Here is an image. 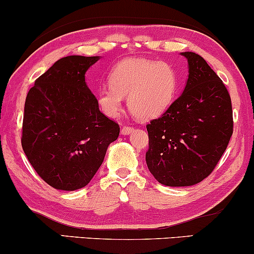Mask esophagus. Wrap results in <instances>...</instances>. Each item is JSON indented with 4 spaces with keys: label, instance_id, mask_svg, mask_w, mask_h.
<instances>
[{
    "label": "esophagus",
    "instance_id": "esophagus-1",
    "mask_svg": "<svg viewBox=\"0 0 254 254\" xmlns=\"http://www.w3.org/2000/svg\"><path fill=\"white\" fill-rule=\"evenodd\" d=\"M133 131V127H130V125H125V127H122L121 132L123 133V135H130V133H132Z\"/></svg>",
    "mask_w": 254,
    "mask_h": 254
}]
</instances>
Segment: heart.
<instances>
[{
  "mask_svg": "<svg viewBox=\"0 0 254 254\" xmlns=\"http://www.w3.org/2000/svg\"><path fill=\"white\" fill-rule=\"evenodd\" d=\"M110 86L98 92V105L105 115L116 117L123 97L136 118L149 121L168 110L179 88V74L173 64L145 58L122 61L110 74Z\"/></svg>",
  "mask_w": 254,
  "mask_h": 254,
  "instance_id": "b5f03b06",
  "label": "heart"
}]
</instances>
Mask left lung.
<instances>
[{
  "label": "left lung",
  "mask_w": 254,
  "mask_h": 254,
  "mask_svg": "<svg viewBox=\"0 0 254 254\" xmlns=\"http://www.w3.org/2000/svg\"><path fill=\"white\" fill-rule=\"evenodd\" d=\"M189 78L184 93L147 124L150 173L166 186H190L211 174L233 135L230 95L203 57L183 52Z\"/></svg>",
  "instance_id": "left-lung-1"
}]
</instances>
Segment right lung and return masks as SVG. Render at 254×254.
Instances as JSON below:
<instances>
[{
  "instance_id": "add662e5",
  "label": "right lung",
  "mask_w": 254,
  "mask_h": 254,
  "mask_svg": "<svg viewBox=\"0 0 254 254\" xmlns=\"http://www.w3.org/2000/svg\"><path fill=\"white\" fill-rule=\"evenodd\" d=\"M98 60L61 58L34 81L26 97L22 149L38 176L57 190L86 186L119 136L118 123L99 110L84 81Z\"/></svg>"
}]
</instances>
